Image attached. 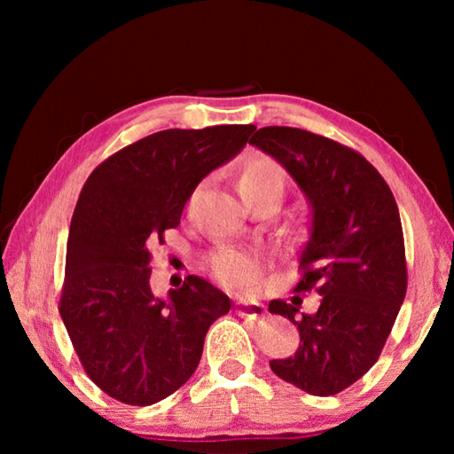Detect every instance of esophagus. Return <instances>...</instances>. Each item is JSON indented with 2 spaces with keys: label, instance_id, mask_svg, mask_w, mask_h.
I'll return each instance as SVG.
<instances>
[{
  "label": "esophagus",
  "instance_id": "obj_1",
  "mask_svg": "<svg viewBox=\"0 0 454 454\" xmlns=\"http://www.w3.org/2000/svg\"><path fill=\"white\" fill-rule=\"evenodd\" d=\"M236 312L240 314V317H262L264 306L254 301V298H238Z\"/></svg>",
  "mask_w": 454,
  "mask_h": 454
}]
</instances>
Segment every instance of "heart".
Segmentation results:
<instances>
[{"mask_svg":"<svg viewBox=\"0 0 454 454\" xmlns=\"http://www.w3.org/2000/svg\"><path fill=\"white\" fill-rule=\"evenodd\" d=\"M284 184L282 168L268 158H254L242 168L238 176V190L244 200L258 194H274L280 198ZM214 270L218 278L230 284V286H246L254 280L256 276V262L250 256L236 254V252H224L214 258Z\"/></svg>","mask_w":454,"mask_h":454,"instance_id":"b5f03b06","label":"heart"}]
</instances>
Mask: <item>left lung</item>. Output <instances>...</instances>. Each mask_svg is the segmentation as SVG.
Here are the masks:
<instances>
[{
    "label": "left lung",
    "mask_w": 454,
    "mask_h": 454,
    "mask_svg": "<svg viewBox=\"0 0 454 454\" xmlns=\"http://www.w3.org/2000/svg\"><path fill=\"white\" fill-rule=\"evenodd\" d=\"M272 156L309 202L310 236L298 258L296 292L320 294L317 312L301 296L268 310L298 328L301 344L270 360L282 380L314 396L348 388L371 371L406 294L403 224L393 192L358 152L301 128L266 126L250 137Z\"/></svg>",
    "instance_id": "left-lung-1"
}]
</instances>
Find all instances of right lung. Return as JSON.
Returning a JSON list of instances; mask_svg holds the SVG:
<instances>
[{
    "label": "right lung",
    "instance_id": "right-lung-1",
    "mask_svg": "<svg viewBox=\"0 0 454 454\" xmlns=\"http://www.w3.org/2000/svg\"><path fill=\"white\" fill-rule=\"evenodd\" d=\"M254 129H162L114 153L83 184L59 314L88 376L116 401L150 406L176 393L194 374L212 322L232 306L200 276L153 296L150 250L180 224L198 184L238 156Z\"/></svg>",
    "mask_w": 454,
    "mask_h": 454
}]
</instances>
